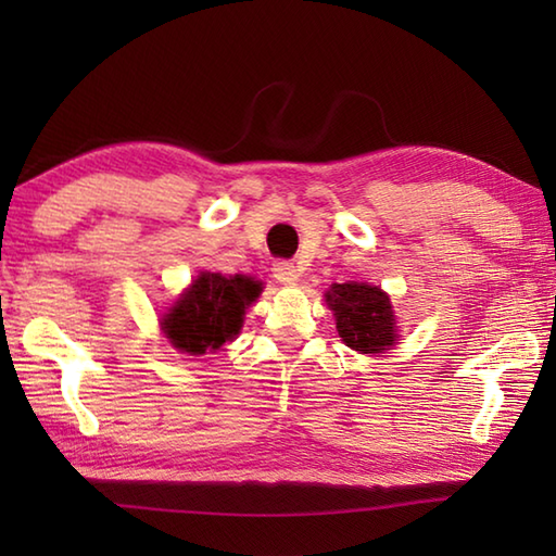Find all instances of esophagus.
Listing matches in <instances>:
<instances>
[{"mask_svg":"<svg viewBox=\"0 0 556 556\" xmlns=\"http://www.w3.org/2000/svg\"><path fill=\"white\" fill-rule=\"evenodd\" d=\"M271 271H275V279L281 281V285H293L299 279V269L291 260H279V263L271 265Z\"/></svg>","mask_w":556,"mask_h":556,"instance_id":"esophagus-1","label":"esophagus"}]
</instances>
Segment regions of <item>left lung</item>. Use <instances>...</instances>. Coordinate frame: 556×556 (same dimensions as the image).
I'll list each match as a JSON object with an SVG mask.
<instances>
[{
	"label": "left lung",
	"mask_w": 556,
	"mask_h": 556,
	"mask_svg": "<svg viewBox=\"0 0 556 556\" xmlns=\"http://www.w3.org/2000/svg\"><path fill=\"white\" fill-rule=\"evenodd\" d=\"M329 308L337 315V332L346 346L361 353H380L396 344V323L389 296L370 285H332Z\"/></svg>",
	"instance_id": "8db88e82"
}]
</instances>
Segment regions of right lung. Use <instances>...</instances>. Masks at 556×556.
I'll return each instance as SVG.
<instances>
[{"label": "right lung", "mask_w": 556, "mask_h": 556, "mask_svg": "<svg viewBox=\"0 0 556 556\" xmlns=\"http://www.w3.org/2000/svg\"><path fill=\"white\" fill-rule=\"evenodd\" d=\"M257 296L260 285L251 277L203 271L164 317V334L174 349L191 356L217 351L224 341L239 334L245 305Z\"/></svg>", "instance_id": "1"}]
</instances>
